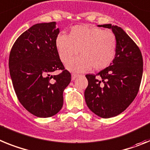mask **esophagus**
<instances>
[{"label": "esophagus", "instance_id": "34e87169", "mask_svg": "<svg viewBox=\"0 0 150 150\" xmlns=\"http://www.w3.org/2000/svg\"><path fill=\"white\" fill-rule=\"evenodd\" d=\"M79 76V75H77V74H72V75H71V79H72V80H75V79H76V78H78Z\"/></svg>", "mask_w": 150, "mask_h": 150}]
</instances>
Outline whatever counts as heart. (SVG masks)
Masks as SVG:
<instances>
[{
    "label": "heart",
    "instance_id": "b5f03b06",
    "mask_svg": "<svg viewBox=\"0 0 150 150\" xmlns=\"http://www.w3.org/2000/svg\"><path fill=\"white\" fill-rule=\"evenodd\" d=\"M117 39L114 33L88 25L72 27L68 35L59 34L55 47L63 63L70 61L79 51L80 56L66 64L74 72L103 69L111 64L117 51Z\"/></svg>",
    "mask_w": 150,
    "mask_h": 150
}]
</instances>
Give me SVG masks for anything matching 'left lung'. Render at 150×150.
<instances>
[{"mask_svg":"<svg viewBox=\"0 0 150 150\" xmlns=\"http://www.w3.org/2000/svg\"><path fill=\"white\" fill-rule=\"evenodd\" d=\"M97 26L112 29L117 39V51L109 66L96 75H86L88 86L84 98L94 114L108 118L125 111L136 97L143 75V57L121 27L112 24Z\"/></svg>","mask_w":150,"mask_h":150,"instance_id":"1","label":"left lung"}]
</instances>
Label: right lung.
Instances as JSON below:
<instances>
[{
	"instance_id": "1",
	"label": "right lung",
	"mask_w": 150,
	"mask_h": 150,
	"mask_svg": "<svg viewBox=\"0 0 150 150\" xmlns=\"http://www.w3.org/2000/svg\"><path fill=\"white\" fill-rule=\"evenodd\" d=\"M56 22L37 23L14 43L9 58L10 74L19 102L39 118L53 116L63 105V91L71 81L55 47L59 33ZM62 70L60 74L52 75Z\"/></svg>"
}]
</instances>
